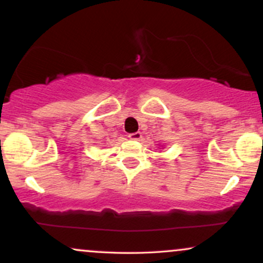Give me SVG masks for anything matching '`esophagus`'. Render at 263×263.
Returning a JSON list of instances; mask_svg holds the SVG:
<instances>
[{"instance_id": "obj_1", "label": "esophagus", "mask_w": 263, "mask_h": 263, "mask_svg": "<svg viewBox=\"0 0 263 263\" xmlns=\"http://www.w3.org/2000/svg\"><path fill=\"white\" fill-rule=\"evenodd\" d=\"M128 138L132 141H140L142 138V134L141 132H135V134H129Z\"/></svg>"}]
</instances>
